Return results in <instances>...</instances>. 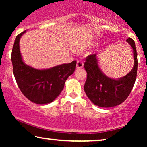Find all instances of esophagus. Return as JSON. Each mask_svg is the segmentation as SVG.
Masks as SVG:
<instances>
[{"label": "esophagus", "instance_id": "obj_1", "mask_svg": "<svg viewBox=\"0 0 147 147\" xmlns=\"http://www.w3.org/2000/svg\"><path fill=\"white\" fill-rule=\"evenodd\" d=\"M84 66V63L82 61H77V65H76V68L77 69L82 68Z\"/></svg>", "mask_w": 147, "mask_h": 147}]
</instances>
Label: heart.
Returning <instances> with one entry per match:
<instances>
[{"label": "heart", "mask_w": 147, "mask_h": 147, "mask_svg": "<svg viewBox=\"0 0 147 147\" xmlns=\"http://www.w3.org/2000/svg\"><path fill=\"white\" fill-rule=\"evenodd\" d=\"M95 45V43H90V44H88V46L91 47V46H92V45ZM84 48H86V47H84Z\"/></svg>", "instance_id": "b5f03b06"}]
</instances>
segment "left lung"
Wrapping results in <instances>:
<instances>
[{
	"instance_id": "left-lung-1",
	"label": "left lung",
	"mask_w": 147,
	"mask_h": 147,
	"mask_svg": "<svg viewBox=\"0 0 147 147\" xmlns=\"http://www.w3.org/2000/svg\"><path fill=\"white\" fill-rule=\"evenodd\" d=\"M126 41L133 50L134 65L132 70L121 78L113 79L104 75L99 66L97 55L86 57L84 68L87 79L84 88L87 97L96 106L109 108L119 105L126 100L132 90L137 77V51L132 38H128Z\"/></svg>"
}]
</instances>
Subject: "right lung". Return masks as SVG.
Here are the masks:
<instances>
[{"label": "right lung", "instance_id": "1", "mask_svg": "<svg viewBox=\"0 0 147 147\" xmlns=\"http://www.w3.org/2000/svg\"><path fill=\"white\" fill-rule=\"evenodd\" d=\"M26 30L16 36L11 59L18 86L30 101L37 104L53 102L63 90L65 82L75 70L77 61L63 63L48 69L34 68L26 65L20 52V38Z\"/></svg>", "mask_w": 147, "mask_h": 147}]
</instances>
